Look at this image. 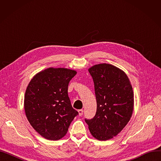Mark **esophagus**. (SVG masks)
Here are the masks:
<instances>
[{
	"label": "esophagus",
	"mask_w": 161,
	"mask_h": 161,
	"mask_svg": "<svg viewBox=\"0 0 161 161\" xmlns=\"http://www.w3.org/2000/svg\"><path fill=\"white\" fill-rule=\"evenodd\" d=\"M78 113H79V115L81 116L83 115V109H79L78 110Z\"/></svg>",
	"instance_id": "34e87169"
}]
</instances>
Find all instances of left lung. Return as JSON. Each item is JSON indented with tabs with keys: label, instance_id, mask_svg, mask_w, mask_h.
I'll use <instances>...</instances> for the list:
<instances>
[{
	"label": "left lung",
	"instance_id": "8db88e82",
	"mask_svg": "<svg viewBox=\"0 0 161 161\" xmlns=\"http://www.w3.org/2000/svg\"><path fill=\"white\" fill-rule=\"evenodd\" d=\"M89 72L94 81L97 107L95 117L85 121L96 139H112L124 129L132 114L130 81L122 70L109 64H95Z\"/></svg>",
	"mask_w": 161,
	"mask_h": 161
}]
</instances>
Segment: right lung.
I'll use <instances>...</instances> for the list:
<instances>
[{"label":"right lung","instance_id":"add662e5","mask_svg":"<svg viewBox=\"0 0 161 161\" xmlns=\"http://www.w3.org/2000/svg\"><path fill=\"white\" fill-rule=\"evenodd\" d=\"M76 74L64 68H49L29 83L24 98L25 114L34 129L46 139L64 137L78 115L68 95L69 83Z\"/></svg>","mask_w":161,"mask_h":161}]
</instances>
